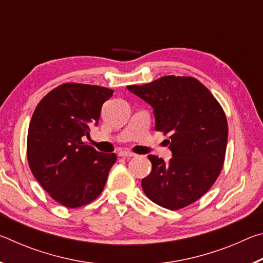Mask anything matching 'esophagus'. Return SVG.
Wrapping results in <instances>:
<instances>
[{
  "label": "esophagus",
  "instance_id": "esophagus-1",
  "mask_svg": "<svg viewBox=\"0 0 263 263\" xmlns=\"http://www.w3.org/2000/svg\"><path fill=\"white\" fill-rule=\"evenodd\" d=\"M118 155H119V157H123V158H132V157H135L136 154L130 152V151H121V152L118 153Z\"/></svg>",
  "mask_w": 263,
  "mask_h": 263
}]
</instances>
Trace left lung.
Here are the masks:
<instances>
[{"label": "left lung", "instance_id": "obj_1", "mask_svg": "<svg viewBox=\"0 0 263 263\" xmlns=\"http://www.w3.org/2000/svg\"><path fill=\"white\" fill-rule=\"evenodd\" d=\"M153 109L155 130L169 133L172 159L148 155L152 172L141 180L158 205L179 210L197 201L215 183L224 163L228 121L209 89L191 77L168 75L141 86H127Z\"/></svg>", "mask_w": 263, "mask_h": 263}]
</instances>
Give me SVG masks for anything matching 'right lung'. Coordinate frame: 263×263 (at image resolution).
Segmentation results:
<instances>
[{
  "label": "right lung",
  "instance_id": "obj_1",
  "mask_svg": "<svg viewBox=\"0 0 263 263\" xmlns=\"http://www.w3.org/2000/svg\"><path fill=\"white\" fill-rule=\"evenodd\" d=\"M109 88L65 83L39 102L28 133L31 172L51 197L66 208H80L103 190L115 153H101L82 141L97 125Z\"/></svg>",
  "mask_w": 263,
  "mask_h": 263
}]
</instances>
